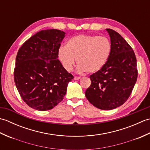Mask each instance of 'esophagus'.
Instances as JSON below:
<instances>
[{
  "mask_svg": "<svg viewBox=\"0 0 150 150\" xmlns=\"http://www.w3.org/2000/svg\"><path fill=\"white\" fill-rule=\"evenodd\" d=\"M81 79L80 77H77V76L74 77V80H79V79Z\"/></svg>",
  "mask_w": 150,
  "mask_h": 150,
  "instance_id": "34e87169",
  "label": "esophagus"
}]
</instances>
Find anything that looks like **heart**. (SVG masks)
I'll return each mask as SVG.
<instances>
[{
  "mask_svg": "<svg viewBox=\"0 0 150 150\" xmlns=\"http://www.w3.org/2000/svg\"><path fill=\"white\" fill-rule=\"evenodd\" d=\"M112 45L104 36L79 35L68 40L66 47H60L58 57L66 71H71L76 63L79 71L95 73L103 68L109 59Z\"/></svg>",
  "mask_w": 150,
  "mask_h": 150,
  "instance_id": "1",
  "label": "heart"
}]
</instances>
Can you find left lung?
<instances>
[{
  "instance_id": "obj_1",
  "label": "left lung",
  "mask_w": 150,
  "mask_h": 150,
  "mask_svg": "<svg viewBox=\"0 0 150 150\" xmlns=\"http://www.w3.org/2000/svg\"><path fill=\"white\" fill-rule=\"evenodd\" d=\"M112 45L107 63L90 76L91 85L85 92L89 102L100 110H110L128 99L137 79V59L129 44L117 31L106 29Z\"/></svg>"
}]
</instances>
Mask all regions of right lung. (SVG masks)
<instances>
[{
	"label": "right lung",
	"mask_w": 150,
	"mask_h": 150,
	"mask_svg": "<svg viewBox=\"0 0 150 150\" xmlns=\"http://www.w3.org/2000/svg\"><path fill=\"white\" fill-rule=\"evenodd\" d=\"M64 35L59 30L40 31L18 51L15 83L22 100L35 110L46 111L56 106L73 79L57 59Z\"/></svg>",
	"instance_id": "add662e5"
}]
</instances>
